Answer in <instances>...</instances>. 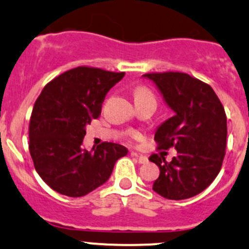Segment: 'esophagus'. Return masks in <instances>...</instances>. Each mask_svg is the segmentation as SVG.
<instances>
[{"label": "esophagus", "instance_id": "34e87169", "mask_svg": "<svg viewBox=\"0 0 249 249\" xmlns=\"http://www.w3.org/2000/svg\"><path fill=\"white\" fill-rule=\"evenodd\" d=\"M131 157L136 158V159L139 160L140 164H147V162H148V158L144 157V155H140V154H137V153L132 152L131 153Z\"/></svg>", "mask_w": 249, "mask_h": 249}]
</instances>
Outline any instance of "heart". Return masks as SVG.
Masks as SVG:
<instances>
[{
    "mask_svg": "<svg viewBox=\"0 0 249 249\" xmlns=\"http://www.w3.org/2000/svg\"><path fill=\"white\" fill-rule=\"evenodd\" d=\"M143 97H154L153 94L150 92L149 89H147L145 87H140L137 88L136 91H135V99H143ZM136 137H140L139 135H136Z\"/></svg>",
    "mask_w": 249,
    "mask_h": 249,
    "instance_id": "heart-1",
    "label": "heart"
}]
</instances>
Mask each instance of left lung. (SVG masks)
<instances>
[{
	"label": "left lung",
	"instance_id": "8db88e82",
	"mask_svg": "<svg viewBox=\"0 0 249 249\" xmlns=\"http://www.w3.org/2000/svg\"><path fill=\"white\" fill-rule=\"evenodd\" d=\"M173 115L157 129L158 149L175 147L170 162L153 154L160 176L153 190L169 200H184L203 192L222 167L227 147V115L212 88L180 72L147 73Z\"/></svg>",
	"mask_w": 249,
	"mask_h": 249
}]
</instances>
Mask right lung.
Wrapping results in <instances>:
<instances>
[{"label":"right lung","mask_w":249,"mask_h":249,"mask_svg":"<svg viewBox=\"0 0 249 249\" xmlns=\"http://www.w3.org/2000/svg\"><path fill=\"white\" fill-rule=\"evenodd\" d=\"M124 72L80 66L54 78L42 90L30 119L29 149L35 169L55 192L71 197L89 194L108 180L122 144L104 142L83 149L85 127L101 114L110 88Z\"/></svg>","instance_id":"obj_1"}]
</instances>
